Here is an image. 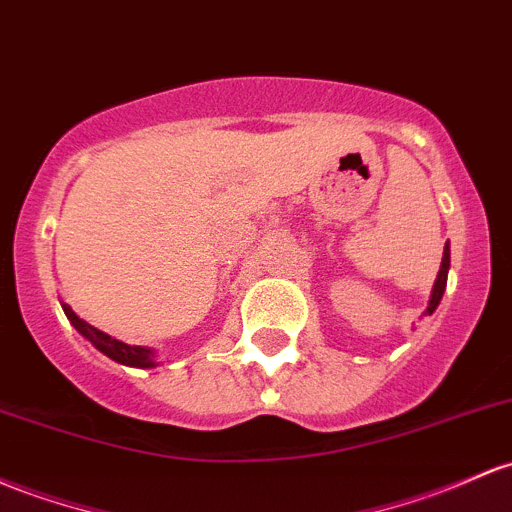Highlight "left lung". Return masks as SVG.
<instances>
[{"mask_svg":"<svg viewBox=\"0 0 512 512\" xmlns=\"http://www.w3.org/2000/svg\"><path fill=\"white\" fill-rule=\"evenodd\" d=\"M447 272H449V243L445 245V252H442V265H440V274H437L435 286H432V294H430V306L428 313L435 311L440 306L442 294H445V286H447Z\"/></svg>","mask_w":512,"mask_h":512,"instance_id":"1","label":"left lung"}]
</instances>
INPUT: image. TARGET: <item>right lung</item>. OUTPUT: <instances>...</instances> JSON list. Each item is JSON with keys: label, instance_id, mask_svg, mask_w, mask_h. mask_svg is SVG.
<instances>
[{"label": "right lung", "instance_id": "add662e5", "mask_svg": "<svg viewBox=\"0 0 512 512\" xmlns=\"http://www.w3.org/2000/svg\"><path fill=\"white\" fill-rule=\"evenodd\" d=\"M63 311L67 320H70L72 325L77 328V333L84 335L89 342H92L94 347H97L99 352H104L106 357H111L114 362L119 364H126V367H138V369H150V367H157L155 364V352L150 350V347H140V345H126V342L111 338V335L101 333V330L94 328V325H89L87 320H82L77 316L75 311H72L67 303H63Z\"/></svg>", "mask_w": 512, "mask_h": 512}]
</instances>
